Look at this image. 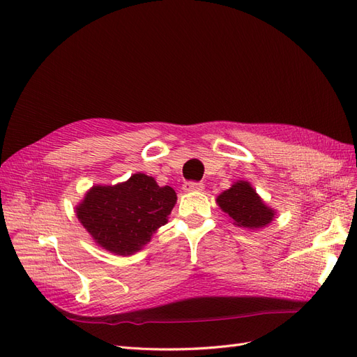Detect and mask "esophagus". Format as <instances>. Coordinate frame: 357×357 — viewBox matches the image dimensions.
Listing matches in <instances>:
<instances>
[{
    "instance_id": "34e87169",
    "label": "esophagus",
    "mask_w": 357,
    "mask_h": 357,
    "mask_svg": "<svg viewBox=\"0 0 357 357\" xmlns=\"http://www.w3.org/2000/svg\"><path fill=\"white\" fill-rule=\"evenodd\" d=\"M204 189L202 183H197V181H186L185 185H183V190L185 192H199Z\"/></svg>"
}]
</instances>
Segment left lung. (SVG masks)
Wrapping results in <instances>:
<instances>
[{
	"label": "left lung",
	"instance_id": "1",
	"mask_svg": "<svg viewBox=\"0 0 357 357\" xmlns=\"http://www.w3.org/2000/svg\"><path fill=\"white\" fill-rule=\"evenodd\" d=\"M223 213L235 226L245 229H261L273 222L275 211L269 208L248 181H236L215 199Z\"/></svg>",
	"mask_w": 357,
	"mask_h": 357
}]
</instances>
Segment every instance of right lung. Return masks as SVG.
<instances>
[{
  "mask_svg": "<svg viewBox=\"0 0 357 357\" xmlns=\"http://www.w3.org/2000/svg\"><path fill=\"white\" fill-rule=\"evenodd\" d=\"M177 202L172 188L138 172L114 186H93L75 207L77 219L93 241L114 255L129 256L168 222Z\"/></svg>",
  "mask_w": 357,
  "mask_h": 357,
  "instance_id": "add662e5",
  "label": "right lung"
}]
</instances>
